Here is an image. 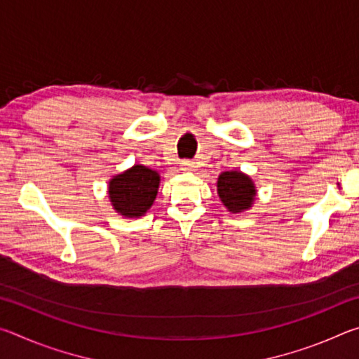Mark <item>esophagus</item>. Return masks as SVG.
Here are the masks:
<instances>
[{"label":"esophagus","mask_w":359,"mask_h":359,"mask_svg":"<svg viewBox=\"0 0 359 359\" xmlns=\"http://www.w3.org/2000/svg\"><path fill=\"white\" fill-rule=\"evenodd\" d=\"M180 169L185 172H191V171H196V165H194V161H184L180 165Z\"/></svg>","instance_id":"esophagus-1"}]
</instances>
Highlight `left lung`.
I'll return each mask as SVG.
<instances>
[{
	"label": "left lung",
	"mask_w": 359,
	"mask_h": 359,
	"mask_svg": "<svg viewBox=\"0 0 359 359\" xmlns=\"http://www.w3.org/2000/svg\"><path fill=\"white\" fill-rule=\"evenodd\" d=\"M217 193L231 214H241L252 209L257 199L255 182L242 171H224L218 175Z\"/></svg>",
	"instance_id": "1"
}]
</instances>
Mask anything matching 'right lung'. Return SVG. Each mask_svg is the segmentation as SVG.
<instances>
[{"mask_svg": "<svg viewBox=\"0 0 359 359\" xmlns=\"http://www.w3.org/2000/svg\"><path fill=\"white\" fill-rule=\"evenodd\" d=\"M160 182V174L154 169L135 165L109 180V201L118 215L139 218L154 205Z\"/></svg>", "mask_w": 359, "mask_h": 359, "instance_id": "right-lung-1", "label": "right lung"}]
</instances>
